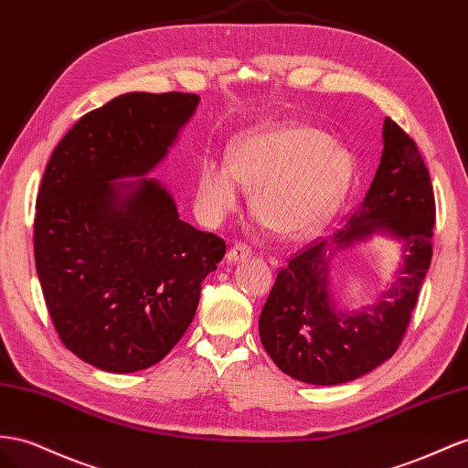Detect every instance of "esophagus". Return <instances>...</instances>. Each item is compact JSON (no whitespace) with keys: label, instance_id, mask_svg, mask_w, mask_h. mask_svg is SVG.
<instances>
[{"label":"esophagus","instance_id":"1","mask_svg":"<svg viewBox=\"0 0 468 468\" xmlns=\"http://www.w3.org/2000/svg\"><path fill=\"white\" fill-rule=\"evenodd\" d=\"M251 254H254V251H251V248H250L248 244L238 242V244H234V246L229 250V254H226V260H229V263H236V261L248 260Z\"/></svg>","mask_w":468,"mask_h":468}]
</instances>
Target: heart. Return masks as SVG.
<instances>
[{
	"mask_svg": "<svg viewBox=\"0 0 468 468\" xmlns=\"http://www.w3.org/2000/svg\"><path fill=\"white\" fill-rule=\"evenodd\" d=\"M350 179V161L340 147L309 128H273L246 135L229 165L207 161L198 198L214 217L239 207V189L254 191L256 217L277 234L301 236L319 229L340 205Z\"/></svg>",
	"mask_w": 468,
	"mask_h": 468,
	"instance_id": "1",
	"label": "heart"
}]
</instances>
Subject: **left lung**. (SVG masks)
Instances as JSON below:
<instances>
[{"label": "left lung", "mask_w": 468, "mask_h": 468, "mask_svg": "<svg viewBox=\"0 0 468 468\" xmlns=\"http://www.w3.org/2000/svg\"><path fill=\"white\" fill-rule=\"evenodd\" d=\"M433 226L435 195L425 161L411 137L386 118L380 165L346 229L301 248L275 277L260 314V338L277 368L299 382L335 386L394 356L431 263ZM378 229L407 242L402 277L376 306L352 315L336 312L327 265L336 249Z\"/></svg>", "instance_id": "left-lung-1"}]
</instances>
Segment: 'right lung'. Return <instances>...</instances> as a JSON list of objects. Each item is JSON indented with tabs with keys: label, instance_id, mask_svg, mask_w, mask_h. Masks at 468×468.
<instances>
[{
	"label": "right lung",
	"instance_id": "obj_1",
	"mask_svg": "<svg viewBox=\"0 0 468 468\" xmlns=\"http://www.w3.org/2000/svg\"><path fill=\"white\" fill-rule=\"evenodd\" d=\"M197 94L130 92L84 113L50 155L37 195L35 265L70 352L130 374L165 358L191 324L224 239L179 218L149 173L193 116Z\"/></svg>",
	"mask_w": 468,
	"mask_h": 468
}]
</instances>
